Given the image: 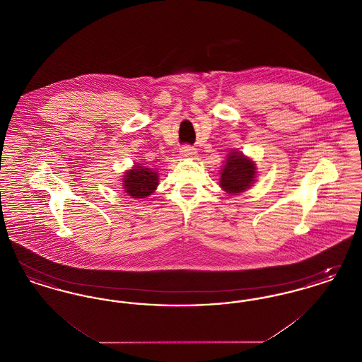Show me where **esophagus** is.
Returning a JSON list of instances; mask_svg holds the SVG:
<instances>
[{
	"mask_svg": "<svg viewBox=\"0 0 362 362\" xmlns=\"http://www.w3.org/2000/svg\"><path fill=\"white\" fill-rule=\"evenodd\" d=\"M180 153H182V156H185V157H194V156H197V149L189 146V145H186V146H183L180 149Z\"/></svg>",
	"mask_w": 362,
	"mask_h": 362,
	"instance_id": "1",
	"label": "esophagus"
}]
</instances>
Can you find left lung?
<instances>
[{
  "mask_svg": "<svg viewBox=\"0 0 362 362\" xmlns=\"http://www.w3.org/2000/svg\"><path fill=\"white\" fill-rule=\"evenodd\" d=\"M257 177V167L254 161L240 152H230L226 164L221 170L220 186L228 194L238 195L250 189Z\"/></svg>",
  "mask_w": 362,
  "mask_h": 362,
  "instance_id": "obj_1",
  "label": "left lung"
}]
</instances>
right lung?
Masks as SVG:
<instances>
[{"label":"right lung","instance_id":"right-lung-1","mask_svg":"<svg viewBox=\"0 0 362 362\" xmlns=\"http://www.w3.org/2000/svg\"><path fill=\"white\" fill-rule=\"evenodd\" d=\"M158 185V173L152 168L136 164L133 170L123 175V189L136 199H142L151 195Z\"/></svg>","mask_w":362,"mask_h":362}]
</instances>
